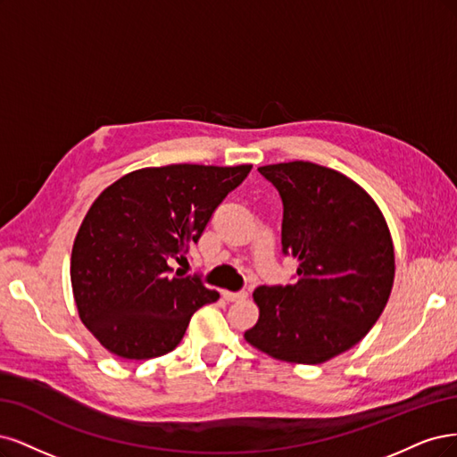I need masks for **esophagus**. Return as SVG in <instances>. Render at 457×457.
Wrapping results in <instances>:
<instances>
[{
	"instance_id": "obj_1",
	"label": "esophagus",
	"mask_w": 457,
	"mask_h": 457,
	"mask_svg": "<svg viewBox=\"0 0 457 457\" xmlns=\"http://www.w3.org/2000/svg\"><path fill=\"white\" fill-rule=\"evenodd\" d=\"M222 296L228 300V302H239V300H245L248 294L245 290L241 292H231V290H222Z\"/></svg>"
}]
</instances>
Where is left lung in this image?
I'll use <instances>...</instances> for the list:
<instances>
[{"instance_id": "8db88e82", "label": "left lung", "mask_w": 457, "mask_h": 457, "mask_svg": "<svg viewBox=\"0 0 457 457\" xmlns=\"http://www.w3.org/2000/svg\"><path fill=\"white\" fill-rule=\"evenodd\" d=\"M283 199V253L296 283L258 287L245 340L266 355L320 364L357 345L384 313L395 278L393 239L376 201L345 174L309 161L258 169Z\"/></svg>"}]
</instances>
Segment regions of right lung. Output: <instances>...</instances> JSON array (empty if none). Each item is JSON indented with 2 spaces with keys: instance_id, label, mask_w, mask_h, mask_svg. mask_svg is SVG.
<instances>
[{
  "instance_id": "1",
  "label": "right lung",
  "mask_w": 457,
  "mask_h": 457,
  "mask_svg": "<svg viewBox=\"0 0 457 457\" xmlns=\"http://www.w3.org/2000/svg\"><path fill=\"white\" fill-rule=\"evenodd\" d=\"M253 165H167L132 170L85 214L71 248V290L83 325L113 355L145 361L172 351L199 307L220 298L199 277H170L212 212Z\"/></svg>"
}]
</instances>
